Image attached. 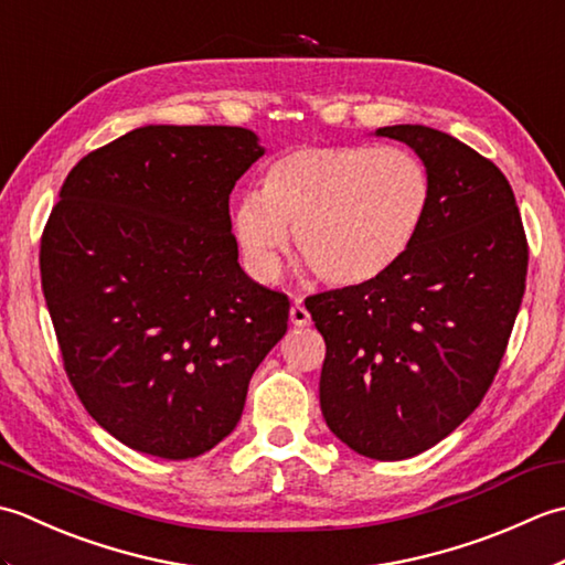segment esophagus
<instances>
[{
    "label": "esophagus",
    "mask_w": 565,
    "mask_h": 565,
    "mask_svg": "<svg viewBox=\"0 0 565 565\" xmlns=\"http://www.w3.org/2000/svg\"><path fill=\"white\" fill-rule=\"evenodd\" d=\"M291 322L296 328H306L308 322H310V313L306 310V306L301 303V301H294V306H291Z\"/></svg>",
    "instance_id": "obj_1"
}]
</instances>
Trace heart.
Segmentation results:
<instances>
[{
  "label": "heart",
  "mask_w": 565,
  "mask_h": 565,
  "mask_svg": "<svg viewBox=\"0 0 565 565\" xmlns=\"http://www.w3.org/2000/svg\"><path fill=\"white\" fill-rule=\"evenodd\" d=\"M431 179L405 148L303 146L276 154L259 191L233 206L249 274L274 281L291 225L294 247L322 281L359 286L398 264L423 231Z\"/></svg>",
  "instance_id": "b5f03b06"
}]
</instances>
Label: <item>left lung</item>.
Returning <instances> with one entry per match:
<instances>
[{"label":"left lung","instance_id":"1","mask_svg":"<svg viewBox=\"0 0 565 565\" xmlns=\"http://www.w3.org/2000/svg\"><path fill=\"white\" fill-rule=\"evenodd\" d=\"M425 162L431 203L407 255L379 279L306 298L326 340L320 411L347 447L401 461L481 405L524 296L530 247L512 186L466 142L388 126Z\"/></svg>","mask_w":565,"mask_h":565}]
</instances>
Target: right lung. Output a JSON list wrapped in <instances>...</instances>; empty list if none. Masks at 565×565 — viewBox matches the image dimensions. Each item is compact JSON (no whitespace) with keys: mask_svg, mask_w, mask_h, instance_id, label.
Masks as SVG:
<instances>
[{"mask_svg":"<svg viewBox=\"0 0 565 565\" xmlns=\"http://www.w3.org/2000/svg\"><path fill=\"white\" fill-rule=\"evenodd\" d=\"M264 154L237 126H146L67 174L41 237L65 374L126 447L182 461L243 415L289 298L239 269L231 191Z\"/></svg>","mask_w":565,"mask_h":565,"instance_id":"obj_1","label":"right lung"}]
</instances>
